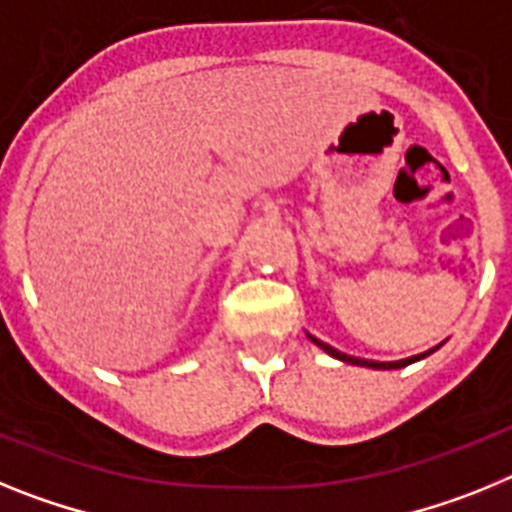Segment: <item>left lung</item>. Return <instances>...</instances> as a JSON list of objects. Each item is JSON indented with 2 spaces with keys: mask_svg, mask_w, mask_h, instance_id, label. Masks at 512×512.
Here are the masks:
<instances>
[{
  "mask_svg": "<svg viewBox=\"0 0 512 512\" xmlns=\"http://www.w3.org/2000/svg\"><path fill=\"white\" fill-rule=\"evenodd\" d=\"M309 340L314 342V345H319V348L324 350V353H330L332 358H337V361H345V363H353V366H366V368H404V366H410V363H415V361H420V358H425V355H430V353H435V350L441 348V345H435L433 350H428V353H420V355H412V358H404V361H391V363H379V361H366V358H353V355H345V353H340V350H335L332 348V345H327V342H322V340H317V337H311L309 335Z\"/></svg>",
  "mask_w": 512,
  "mask_h": 512,
  "instance_id": "obj_1",
  "label": "left lung"
}]
</instances>
